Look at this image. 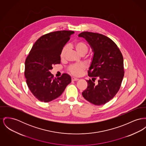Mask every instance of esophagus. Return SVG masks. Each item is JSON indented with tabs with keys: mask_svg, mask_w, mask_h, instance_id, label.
<instances>
[{
	"mask_svg": "<svg viewBox=\"0 0 146 146\" xmlns=\"http://www.w3.org/2000/svg\"><path fill=\"white\" fill-rule=\"evenodd\" d=\"M79 80V79L78 78H77L76 77H72V81H77V80Z\"/></svg>",
	"mask_w": 146,
	"mask_h": 146,
	"instance_id": "34e87169",
	"label": "esophagus"
}]
</instances>
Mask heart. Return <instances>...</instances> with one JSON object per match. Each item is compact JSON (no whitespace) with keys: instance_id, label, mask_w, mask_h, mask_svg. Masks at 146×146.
I'll use <instances>...</instances> for the list:
<instances>
[{"instance_id":"1","label":"heart","mask_w":146,"mask_h":146,"mask_svg":"<svg viewBox=\"0 0 146 146\" xmlns=\"http://www.w3.org/2000/svg\"><path fill=\"white\" fill-rule=\"evenodd\" d=\"M73 47L80 56H84L87 53L89 50L88 44L84 41H78L76 42L73 44ZM68 50V47L67 45L62 48L60 53L61 60L64 59ZM85 69L86 67L83 64H74L69 66L67 68V70L70 74L78 76L82 73Z\"/></svg>"}]
</instances>
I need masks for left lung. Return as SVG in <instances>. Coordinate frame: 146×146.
<instances>
[{
    "label": "left lung",
    "instance_id": "obj_1",
    "mask_svg": "<svg viewBox=\"0 0 146 146\" xmlns=\"http://www.w3.org/2000/svg\"><path fill=\"white\" fill-rule=\"evenodd\" d=\"M78 36L86 39L94 52L88 72L92 79L86 80L88 86L82 95L90 103L102 105L111 100L120 89L125 73L122 54L116 44L105 35L85 31ZM96 79L98 84L95 85Z\"/></svg>",
    "mask_w": 146,
    "mask_h": 146
}]
</instances>
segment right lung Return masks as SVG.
Listing matches in <instances>:
<instances>
[{
	"instance_id": "1",
	"label": "right lung",
	"mask_w": 146,
	"mask_h": 146,
	"mask_svg": "<svg viewBox=\"0 0 146 146\" xmlns=\"http://www.w3.org/2000/svg\"><path fill=\"white\" fill-rule=\"evenodd\" d=\"M74 33L63 30L44 35L35 42L26 57V83L38 100L47 103L57 98L71 82L68 74L56 78L50 71L53 65L60 64V51Z\"/></svg>"
}]
</instances>
